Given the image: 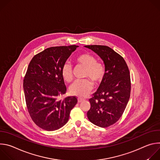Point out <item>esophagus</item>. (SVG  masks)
<instances>
[{
  "label": "esophagus",
  "instance_id": "obj_1",
  "mask_svg": "<svg viewBox=\"0 0 160 160\" xmlns=\"http://www.w3.org/2000/svg\"><path fill=\"white\" fill-rule=\"evenodd\" d=\"M84 99H82V98H78V102H81L82 101H83Z\"/></svg>",
  "mask_w": 160,
  "mask_h": 160
}]
</instances>
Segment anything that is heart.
<instances>
[{
	"mask_svg": "<svg viewBox=\"0 0 160 160\" xmlns=\"http://www.w3.org/2000/svg\"><path fill=\"white\" fill-rule=\"evenodd\" d=\"M76 62L85 68L84 77L90 78L95 83L101 82L104 74V67L101 63L96 61L94 56L88 53L82 54L77 57ZM61 73L66 82H70L72 81V68L70 64L66 63L63 65ZM92 87V82L87 79L77 80L70 86V92L73 96L84 98L90 92Z\"/></svg>",
	"mask_w": 160,
	"mask_h": 160,
	"instance_id": "obj_1",
	"label": "heart"
}]
</instances>
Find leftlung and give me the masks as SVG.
Wrapping results in <instances>:
<instances>
[{
    "label": "left lung",
    "mask_w": 160,
    "mask_h": 160,
    "mask_svg": "<svg viewBox=\"0 0 160 160\" xmlns=\"http://www.w3.org/2000/svg\"><path fill=\"white\" fill-rule=\"evenodd\" d=\"M103 61L105 73L96 92L89 99L87 115L93 124L102 128L115 123L122 117L129 101L130 72L124 59L106 45H85Z\"/></svg>",
    "instance_id": "obj_1"
}]
</instances>
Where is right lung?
<instances>
[{
	"instance_id": "add662e5",
	"label": "right lung",
	"mask_w": 160,
	"mask_h": 160,
	"mask_svg": "<svg viewBox=\"0 0 160 160\" xmlns=\"http://www.w3.org/2000/svg\"><path fill=\"white\" fill-rule=\"evenodd\" d=\"M78 47L48 48L36 54L28 65L23 80L27 106L32 120L43 130L54 131L63 127L77 103L75 96L63 100L58 97L66 92L62 68Z\"/></svg>"
}]
</instances>
